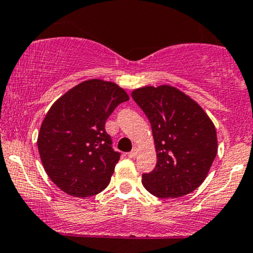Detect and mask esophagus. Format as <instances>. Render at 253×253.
Returning a JSON list of instances; mask_svg holds the SVG:
<instances>
[{"instance_id": "obj_1", "label": "esophagus", "mask_w": 253, "mask_h": 253, "mask_svg": "<svg viewBox=\"0 0 253 253\" xmlns=\"http://www.w3.org/2000/svg\"><path fill=\"white\" fill-rule=\"evenodd\" d=\"M136 156H138V148L134 147V148H133V150L130 151L129 153H128V157L132 158V159H134V158H136Z\"/></svg>"}]
</instances>
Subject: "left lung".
Returning a JSON list of instances; mask_svg holds the SVG:
<instances>
[{"instance_id":"1","label":"left lung","mask_w":253,"mask_h":253,"mask_svg":"<svg viewBox=\"0 0 253 253\" xmlns=\"http://www.w3.org/2000/svg\"><path fill=\"white\" fill-rule=\"evenodd\" d=\"M151 123L156 169L142 174L146 190L159 198H179L202 185L217 156V133L208 114L171 86L142 87L132 93Z\"/></svg>"}]
</instances>
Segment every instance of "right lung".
Returning <instances> with one entry per match:
<instances>
[{"label": "right lung", "instance_id": "add662e5", "mask_svg": "<svg viewBox=\"0 0 253 253\" xmlns=\"http://www.w3.org/2000/svg\"><path fill=\"white\" fill-rule=\"evenodd\" d=\"M129 97L113 82L88 80L54 102L40 128L44 171L63 192L86 198L108 186L120 153L105 129L109 115Z\"/></svg>", "mask_w": 253, "mask_h": 253}]
</instances>
